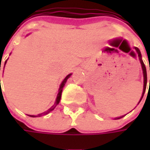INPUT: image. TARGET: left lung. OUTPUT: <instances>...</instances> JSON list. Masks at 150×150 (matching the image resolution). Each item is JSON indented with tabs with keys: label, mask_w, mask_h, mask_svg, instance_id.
I'll return each mask as SVG.
<instances>
[{
	"label": "left lung",
	"mask_w": 150,
	"mask_h": 150,
	"mask_svg": "<svg viewBox=\"0 0 150 150\" xmlns=\"http://www.w3.org/2000/svg\"><path fill=\"white\" fill-rule=\"evenodd\" d=\"M134 49L136 50V52H137V53L139 55V60H140V63H141V66H142V69H143V73H144V91H143V94H142L141 98H140V101L143 98V97H144V93H145V90H146V86H147V72H146V67H145V65H144V62L142 61V56H141V52H140V51L139 49L138 48V47H134ZM149 70H150V63H149ZM149 88H150V80H149ZM139 101V102H140ZM124 116H122V117H120V118H123Z\"/></svg>",
	"instance_id": "obj_1"
}]
</instances>
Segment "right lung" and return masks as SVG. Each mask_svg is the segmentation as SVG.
<instances>
[{"label": "right lung", "mask_w": 150, "mask_h": 150, "mask_svg": "<svg viewBox=\"0 0 150 150\" xmlns=\"http://www.w3.org/2000/svg\"><path fill=\"white\" fill-rule=\"evenodd\" d=\"M6 61L5 62V64H6ZM0 70H1V63H0ZM72 74H68L66 78H64V80L62 81V84H61L60 86V88H59V91H58V94H57V99H56V102H55V103L52 105V107H51V108H49L47 111H46V112H42V113H40V114H38V115H37L38 117H40V116H42V115H44V114H47V113H48V112H50L51 111H52L53 109H54L55 108H56V106L59 103V102H60V99H61V96H62V88H63V87H64V85H65V83H66L67 80V78H69L70 76H71ZM0 88H1V80H0ZM29 116H31V117H37L36 115H29Z\"/></svg>", "instance_id": "right-lung-1"}]
</instances>
